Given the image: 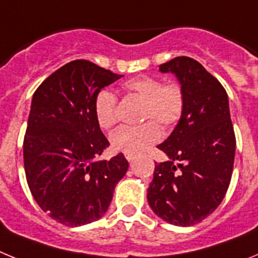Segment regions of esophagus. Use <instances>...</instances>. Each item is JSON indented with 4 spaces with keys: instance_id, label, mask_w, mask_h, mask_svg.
Here are the masks:
<instances>
[{
    "instance_id": "34e87169",
    "label": "esophagus",
    "mask_w": 258,
    "mask_h": 258,
    "mask_svg": "<svg viewBox=\"0 0 258 258\" xmlns=\"http://www.w3.org/2000/svg\"><path fill=\"white\" fill-rule=\"evenodd\" d=\"M126 160L129 161V163H133V161L136 160V156H134V155H126Z\"/></svg>"
}]
</instances>
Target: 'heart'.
Listing matches in <instances>:
<instances>
[{
  "label": "heart",
  "instance_id": "b5f03b06",
  "mask_svg": "<svg viewBox=\"0 0 258 258\" xmlns=\"http://www.w3.org/2000/svg\"><path fill=\"white\" fill-rule=\"evenodd\" d=\"M129 97L142 101L138 126H122L111 134V146L116 152L140 155L161 138V129H170L181 120L184 111V94L175 81H164L154 76H137L122 84ZM94 115L103 129L112 127L118 121V101L109 90L95 95Z\"/></svg>",
  "mask_w": 258,
  "mask_h": 258
}]
</instances>
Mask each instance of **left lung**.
<instances>
[{
    "label": "left lung",
    "instance_id": "8db88e82",
    "mask_svg": "<svg viewBox=\"0 0 258 258\" xmlns=\"http://www.w3.org/2000/svg\"><path fill=\"white\" fill-rule=\"evenodd\" d=\"M160 71L181 83L184 111L157 146L169 160L155 163L147 199L164 221L192 226L216 211L231 181L236 141L229 99L220 81L195 59L177 56Z\"/></svg>",
    "mask_w": 258,
    "mask_h": 258
}]
</instances>
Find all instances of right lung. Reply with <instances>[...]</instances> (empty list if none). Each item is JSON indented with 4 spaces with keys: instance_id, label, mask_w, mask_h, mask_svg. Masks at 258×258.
Instances as JSON below:
<instances>
[{
    "instance_id": "add662e5",
    "label": "right lung",
    "mask_w": 258,
    "mask_h": 258,
    "mask_svg": "<svg viewBox=\"0 0 258 258\" xmlns=\"http://www.w3.org/2000/svg\"><path fill=\"white\" fill-rule=\"evenodd\" d=\"M120 77L77 59L50 75L32 98L23 142L27 183L40 208L66 226L101 218L129 166L122 154L97 160L109 143L95 118V95Z\"/></svg>"
}]
</instances>
